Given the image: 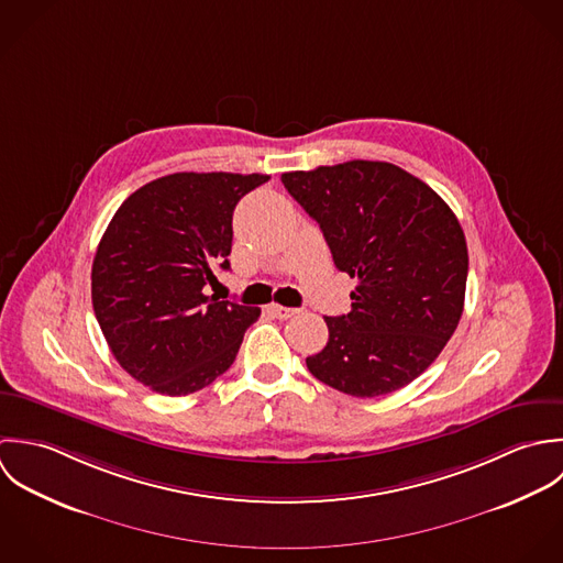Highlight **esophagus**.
Here are the masks:
<instances>
[{"instance_id": "34e87169", "label": "esophagus", "mask_w": 563, "mask_h": 563, "mask_svg": "<svg viewBox=\"0 0 563 563\" xmlns=\"http://www.w3.org/2000/svg\"><path fill=\"white\" fill-rule=\"evenodd\" d=\"M269 311H272V316L278 318V320H289V318H294V316L298 313L296 309H289V307H283V305H272Z\"/></svg>"}]
</instances>
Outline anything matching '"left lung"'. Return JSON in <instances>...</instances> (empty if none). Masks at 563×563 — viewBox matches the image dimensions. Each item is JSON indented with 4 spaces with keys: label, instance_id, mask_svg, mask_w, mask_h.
Instances as JSON below:
<instances>
[{
    "label": "left lung",
    "instance_id": "1",
    "mask_svg": "<svg viewBox=\"0 0 563 563\" xmlns=\"http://www.w3.org/2000/svg\"><path fill=\"white\" fill-rule=\"evenodd\" d=\"M283 185L320 224L339 272L356 278L352 311L324 318L309 372L356 398L418 378L452 338L465 300L467 245L449 205L383 161L287 172Z\"/></svg>",
    "mask_w": 563,
    "mask_h": 563
}]
</instances>
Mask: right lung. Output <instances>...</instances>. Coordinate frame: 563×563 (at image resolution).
Returning <instances> with one entry per match:
<instances>
[{"label": "right lung", "instance_id": "obj_1", "mask_svg": "<svg viewBox=\"0 0 563 563\" xmlns=\"http://www.w3.org/2000/svg\"><path fill=\"white\" fill-rule=\"evenodd\" d=\"M263 174L180 172L117 209L91 269L100 329L119 365L163 396H187L232 365L261 309L207 296L230 269L232 211Z\"/></svg>", "mask_w": 563, "mask_h": 563}]
</instances>
